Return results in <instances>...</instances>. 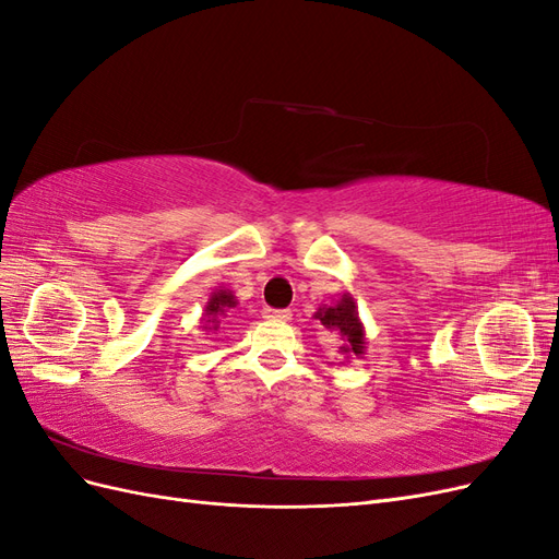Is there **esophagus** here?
<instances>
[{
	"label": "esophagus",
	"instance_id": "esophagus-1",
	"mask_svg": "<svg viewBox=\"0 0 559 559\" xmlns=\"http://www.w3.org/2000/svg\"><path fill=\"white\" fill-rule=\"evenodd\" d=\"M265 317H270V319H282V321H286V319H292V310H265Z\"/></svg>",
	"mask_w": 559,
	"mask_h": 559
}]
</instances>
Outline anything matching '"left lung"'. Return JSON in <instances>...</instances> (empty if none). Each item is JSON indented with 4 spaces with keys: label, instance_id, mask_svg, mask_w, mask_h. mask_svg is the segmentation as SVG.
Instances as JSON below:
<instances>
[{
    "label": "left lung",
    "instance_id": "8db88e82",
    "mask_svg": "<svg viewBox=\"0 0 559 559\" xmlns=\"http://www.w3.org/2000/svg\"><path fill=\"white\" fill-rule=\"evenodd\" d=\"M314 317L326 329L335 331L343 337V343H345V347H341L343 352H349V354L364 352V329H361V321L357 317V306H354V300L347 294L337 300L335 306L319 308Z\"/></svg>",
    "mask_w": 559,
    "mask_h": 559
}]
</instances>
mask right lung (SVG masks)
I'll use <instances>...</instances> for the list:
<instances>
[{
	"label": "right lung",
	"instance_id": "add662e5",
	"mask_svg": "<svg viewBox=\"0 0 559 559\" xmlns=\"http://www.w3.org/2000/svg\"><path fill=\"white\" fill-rule=\"evenodd\" d=\"M226 308H235V298H233V294H228V292H216L214 296H212V300L207 302V317H218V314H224L226 312Z\"/></svg>",
	"mask_w": 559,
	"mask_h": 559
}]
</instances>
